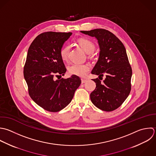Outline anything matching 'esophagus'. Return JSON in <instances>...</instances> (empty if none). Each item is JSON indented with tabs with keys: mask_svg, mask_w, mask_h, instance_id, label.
Segmentation results:
<instances>
[{
	"mask_svg": "<svg viewBox=\"0 0 156 156\" xmlns=\"http://www.w3.org/2000/svg\"><path fill=\"white\" fill-rule=\"evenodd\" d=\"M87 81V80H86V79H81V83L83 84V83H86Z\"/></svg>",
	"mask_w": 156,
	"mask_h": 156,
	"instance_id": "obj_1",
	"label": "esophagus"
}]
</instances>
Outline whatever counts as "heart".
Here are the masks:
<instances>
[{
    "mask_svg": "<svg viewBox=\"0 0 156 156\" xmlns=\"http://www.w3.org/2000/svg\"><path fill=\"white\" fill-rule=\"evenodd\" d=\"M78 43L83 50L87 54L92 53L95 48L94 44L89 39L81 38L78 41ZM70 47L69 45L64 46L60 50V56L62 60L66 61L68 58ZM90 70V66L88 64H73L69 67V72L70 75H76L80 77L84 76Z\"/></svg>",
    "mask_w": 156,
    "mask_h": 156,
    "instance_id": "obj_1",
    "label": "heart"
}]
</instances>
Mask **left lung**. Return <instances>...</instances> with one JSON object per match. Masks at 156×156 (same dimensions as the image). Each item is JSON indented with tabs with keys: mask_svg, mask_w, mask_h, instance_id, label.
Instances as JSON below:
<instances>
[{
	"mask_svg": "<svg viewBox=\"0 0 156 156\" xmlns=\"http://www.w3.org/2000/svg\"><path fill=\"white\" fill-rule=\"evenodd\" d=\"M80 32L98 41L99 57L91 73L98 75V78L106 75L101 83L100 78L92 80L96 88L90 95L91 101L102 111H112L122 105L131 91L132 69L126 48L108 30L94 29Z\"/></svg>",
	"mask_w": 156,
	"mask_h": 156,
	"instance_id": "1",
	"label": "left lung"
}]
</instances>
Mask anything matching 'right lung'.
<instances>
[{
	"mask_svg": "<svg viewBox=\"0 0 156 156\" xmlns=\"http://www.w3.org/2000/svg\"><path fill=\"white\" fill-rule=\"evenodd\" d=\"M72 33L45 32L31 44L23 68V76L31 99L45 110L56 112L72 101L80 86L79 76L55 80L54 75H64L66 72L60 50Z\"/></svg>",
	"mask_w": 156,
	"mask_h": 156,
	"instance_id": "add662e5",
	"label": "right lung"
}]
</instances>
